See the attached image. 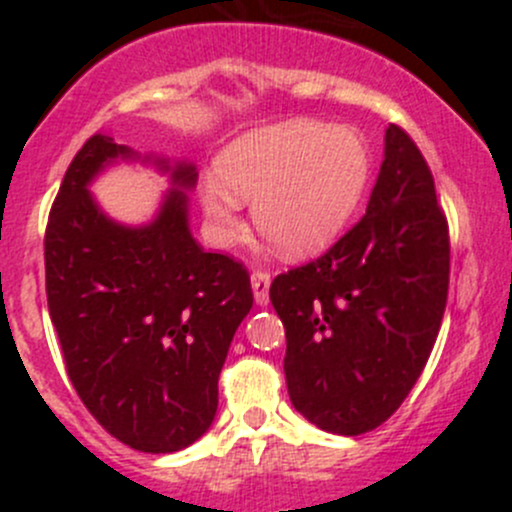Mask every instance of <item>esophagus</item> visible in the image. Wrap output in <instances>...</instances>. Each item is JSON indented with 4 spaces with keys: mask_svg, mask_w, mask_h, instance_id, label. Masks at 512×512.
Returning a JSON list of instances; mask_svg holds the SVG:
<instances>
[{
    "mask_svg": "<svg viewBox=\"0 0 512 512\" xmlns=\"http://www.w3.org/2000/svg\"><path fill=\"white\" fill-rule=\"evenodd\" d=\"M270 275L267 272H252L250 285H252V294H255V304L265 307L270 302Z\"/></svg>",
    "mask_w": 512,
    "mask_h": 512,
    "instance_id": "obj_1",
    "label": "esophagus"
}]
</instances>
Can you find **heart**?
<instances>
[{"instance_id":"obj_1","label":"heart","mask_w":512,"mask_h":512,"mask_svg":"<svg viewBox=\"0 0 512 512\" xmlns=\"http://www.w3.org/2000/svg\"><path fill=\"white\" fill-rule=\"evenodd\" d=\"M198 185L215 242L240 235V200L252 203L262 237L287 257H314L339 240L371 180L361 133L322 121H282L232 141Z\"/></svg>"}]
</instances>
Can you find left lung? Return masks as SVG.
I'll list each match as a JSON object with an SVG mask.
<instances>
[{"instance_id":"left-lung-1","label":"left lung","mask_w":512,"mask_h":512,"mask_svg":"<svg viewBox=\"0 0 512 512\" xmlns=\"http://www.w3.org/2000/svg\"><path fill=\"white\" fill-rule=\"evenodd\" d=\"M448 225L416 143L391 123L366 215L327 255L275 277L292 406L322 431L381 426L421 376L448 297Z\"/></svg>"}]
</instances>
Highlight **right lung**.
Instances as JSON below:
<instances>
[{
    "mask_svg": "<svg viewBox=\"0 0 512 512\" xmlns=\"http://www.w3.org/2000/svg\"><path fill=\"white\" fill-rule=\"evenodd\" d=\"M118 162L169 178L148 224H118L88 190ZM195 180L190 160L143 156L96 133L46 225V299L71 384L111 436L143 453L188 448L213 426L220 369L252 307L245 267L190 232Z\"/></svg>",
    "mask_w": 512,
    "mask_h": 512,
    "instance_id": "1",
    "label": "right lung"
}]
</instances>
